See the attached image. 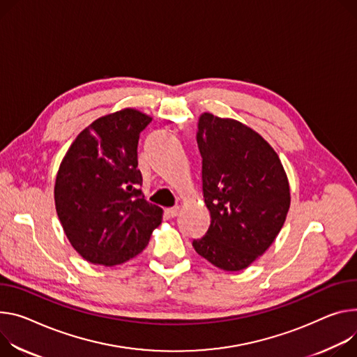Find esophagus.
Masks as SVG:
<instances>
[{
    "instance_id": "obj_1",
    "label": "esophagus",
    "mask_w": 357,
    "mask_h": 357,
    "mask_svg": "<svg viewBox=\"0 0 357 357\" xmlns=\"http://www.w3.org/2000/svg\"><path fill=\"white\" fill-rule=\"evenodd\" d=\"M167 215L171 216V218H175L178 213H179V206H174V208H168L167 211Z\"/></svg>"
}]
</instances>
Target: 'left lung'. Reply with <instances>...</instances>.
<instances>
[{
	"mask_svg": "<svg viewBox=\"0 0 357 357\" xmlns=\"http://www.w3.org/2000/svg\"><path fill=\"white\" fill-rule=\"evenodd\" d=\"M197 141L211 225L193 249L219 269H246L275 242L290 188L275 149L248 125L204 112Z\"/></svg>",
	"mask_w": 357,
	"mask_h": 357,
	"instance_id": "obj_1",
	"label": "left lung"
}]
</instances>
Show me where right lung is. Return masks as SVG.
Segmentation results:
<instances>
[{
  "mask_svg": "<svg viewBox=\"0 0 357 357\" xmlns=\"http://www.w3.org/2000/svg\"><path fill=\"white\" fill-rule=\"evenodd\" d=\"M152 116L123 108L86 126L63 156L55 209L73 248L93 265L115 266L139 255L162 220L139 186V135Z\"/></svg>",
  "mask_w": 357,
  "mask_h": 357,
  "instance_id": "1",
  "label": "right lung"
}]
</instances>
